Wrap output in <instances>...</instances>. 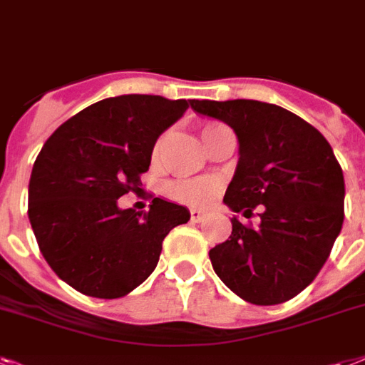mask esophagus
Wrapping results in <instances>:
<instances>
[{"mask_svg": "<svg viewBox=\"0 0 365 365\" xmlns=\"http://www.w3.org/2000/svg\"><path fill=\"white\" fill-rule=\"evenodd\" d=\"M189 215H191V221L192 223H198V221H200V219L204 217V213L200 212V210H189Z\"/></svg>", "mask_w": 365, "mask_h": 365, "instance_id": "1", "label": "esophagus"}]
</instances>
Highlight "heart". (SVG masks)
I'll list each match as a JSON object with an SVG mask.
<instances>
[{
    "mask_svg": "<svg viewBox=\"0 0 365 365\" xmlns=\"http://www.w3.org/2000/svg\"><path fill=\"white\" fill-rule=\"evenodd\" d=\"M223 123H217V121H208L204 123L202 129H200V136L202 140L206 142L210 136H213L219 129H223ZM167 142V135H163L159 140H157L155 148H153V157H159L163 152V146ZM219 183L212 178H191V180H174V182L167 183L165 192L167 197L174 202L185 204V206H195V208H202L213 198V195L217 192Z\"/></svg>",
    "mask_w": 365,
    "mask_h": 365,
    "instance_id": "heart-1",
    "label": "heart"
}]
</instances>
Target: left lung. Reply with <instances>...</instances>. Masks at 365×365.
I'll list each match as a JSON object with an SVG mask.
<instances>
[{
	"instance_id": "1",
	"label": "left lung",
	"mask_w": 365,
	"mask_h": 365,
	"mask_svg": "<svg viewBox=\"0 0 365 365\" xmlns=\"http://www.w3.org/2000/svg\"><path fill=\"white\" fill-rule=\"evenodd\" d=\"M198 114L230 125L240 161L223 202L234 217L227 242L210 250L219 279L255 306L294 298L321 272L345 217V180L315 127L281 106L251 99L191 101Z\"/></svg>"
}]
</instances>
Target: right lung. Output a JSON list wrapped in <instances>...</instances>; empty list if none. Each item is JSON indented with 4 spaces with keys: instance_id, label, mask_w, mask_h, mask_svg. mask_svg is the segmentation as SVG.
<instances>
[{
    "instance_id": "right-lung-1",
    "label": "right lung",
    "mask_w": 365,
    "mask_h": 365,
    "mask_svg": "<svg viewBox=\"0 0 365 365\" xmlns=\"http://www.w3.org/2000/svg\"><path fill=\"white\" fill-rule=\"evenodd\" d=\"M191 101L120 96L80 110L35 159L28 215L38 250L59 279L93 298H121L150 277L183 206L153 198L148 212L118 208L140 189L155 140Z\"/></svg>"
}]
</instances>
